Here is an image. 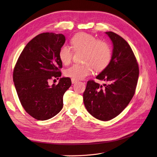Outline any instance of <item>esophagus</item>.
<instances>
[{
  "mask_svg": "<svg viewBox=\"0 0 157 157\" xmlns=\"http://www.w3.org/2000/svg\"><path fill=\"white\" fill-rule=\"evenodd\" d=\"M78 81V80H77V79H75V78H71V82H72V83L73 84H75V83H76Z\"/></svg>",
  "mask_w": 157,
  "mask_h": 157,
  "instance_id": "34e87169",
  "label": "esophagus"
}]
</instances>
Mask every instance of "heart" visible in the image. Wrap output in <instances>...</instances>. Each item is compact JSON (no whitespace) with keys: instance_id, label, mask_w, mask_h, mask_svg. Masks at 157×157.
<instances>
[{"instance_id":"1","label":"heart","mask_w":157,"mask_h":157,"mask_svg":"<svg viewBox=\"0 0 157 157\" xmlns=\"http://www.w3.org/2000/svg\"><path fill=\"white\" fill-rule=\"evenodd\" d=\"M75 50L84 51L83 62L84 64H75L66 69V77L77 80L83 79L93 72L103 70L109 65L111 59L110 46L103 40L86 33H80L75 35L71 39ZM73 51L67 45L64 44L60 48L59 57L61 63L68 65L72 59Z\"/></svg>"}]
</instances>
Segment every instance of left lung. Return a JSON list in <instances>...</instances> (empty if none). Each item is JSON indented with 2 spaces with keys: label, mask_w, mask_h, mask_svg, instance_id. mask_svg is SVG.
Instances as JSON below:
<instances>
[{
  "label": "left lung",
  "mask_w": 157,
  "mask_h": 157,
  "mask_svg": "<svg viewBox=\"0 0 157 157\" xmlns=\"http://www.w3.org/2000/svg\"><path fill=\"white\" fill-rule=\"evenodd\" d=\"M113 43L111 59L96 78L108 84L99 85L89 80L83 94L88 112L97 119L107 121L127 107L135 93L139 67L128 42L116 33L105 32Z\"/></svg>",
  "instance_id": "obj_1"
}]
</instances>
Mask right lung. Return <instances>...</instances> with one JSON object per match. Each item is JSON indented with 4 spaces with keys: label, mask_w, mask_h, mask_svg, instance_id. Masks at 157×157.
Listing matches in <instances>:
<instances>
[{
    "label": "right lung",
    "mask_w": 157,
    "mask_h": 157,
    "mask_svg": "<svg viewBox=\"0 0 157 157\" xmlns=\"http://www.w3.org/2000/svg\"><path fill=\"white\" fill-rule=\"evenodd\" d=\"M65 42L62 34H39L28 42L14 67L13 80L18 98L25 111L36 120L50 119L63 108L71 78H60L58 84L52 86L48 82L61 77L59 52Z\"/></svg>",
    "instance_id": "1"
}]
</instances>
